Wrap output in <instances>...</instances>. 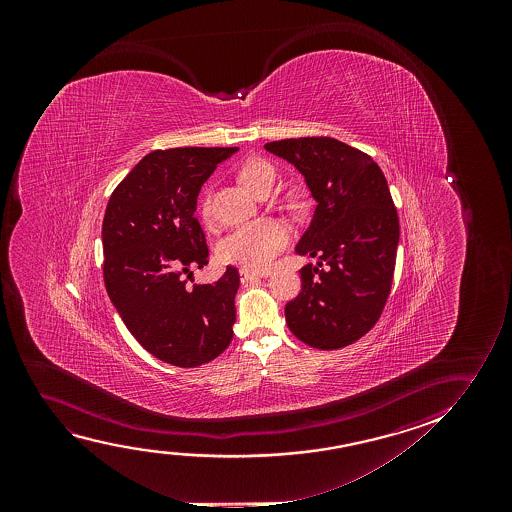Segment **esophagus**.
<instances>
[{"instance_id":"esophagus-1","label":"esophagus","mask_w":512,"mask_h":512,"mask_svg":"<svg viewBox=\"0 0 512 512\" xmlns=\"http://www.w3.org/2000/svg\"><path fill=\"white\" fill-rule=\"evenodd\" d=\"M239 276H241V283H252V281L259 280L262 274L253 273V271H248V269H241Z\"/></svg>"}]
</instances>
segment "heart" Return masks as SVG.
Instances as JSON below:
<instances>
[{
    "mask_svg": "<svg viewBox=\"0 0 512 512\" xmlns=\"http://www.w3.org/2000/svg\"><path fill=\"white\" fill-rule=\"evenodd\" d=\"M239 180L255 196L273 187L276 169L271 162L253 157L239 169ZM203 217H210V196L201 204ZM288 231L276 220H255L229 232L218 243V259L224 264L245 267L250 271H262L273 264L278 253L287 246Z\"/></svg>",
    "mask_w": 512,
    "mask_h": 512,
    "instance_id": "1",
    "label": "heart"
}]
</instances>
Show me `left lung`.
<instances>
[{"label":"left lung","instance_id":"obj_1","mask_svg":"<svg viewBox=\"0 0 512 512\" xmlns=\"http://www.w3.org/2000/svg\"><path fill=\"white\" fill-rule=\"evenodd\" d=\"M294 164L316 210L295 252L318 259L302 267L301 294L287 302L288 329L318 350L353 344L376 325L392 288L399 215L371 155L329 136L264 145Z\"/></svg>","mask_w":512,"mask_h":512}]
</instances>
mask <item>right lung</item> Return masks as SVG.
<instances>
[{
	"label": "right lung",
	"mask_w": 512,
	"mask_h": 512,
	"mask_svg": "<svg viewBox=\"0 0 512 512\" xmlns=\"http://www.w3.org/2000/svg\"><path fill=\"white\" fill-rule=\"evenodd\" d=\"M236 147L154 150L113 190L103 218L106 292L136 341L176 367L208 364L231 344L236 267L213 285L183 276L208 264L194 217L199 190Z\"/></svg>",
	"instance_id": "add662e5"
}]
</instances>
